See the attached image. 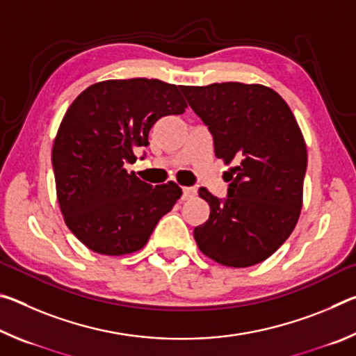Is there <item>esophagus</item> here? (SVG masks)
<instances>
[{"mask_svg":"<svg viewBox=\"0 0 356 356\" xmlns=\"http://www.w3.org/2000/svg\"><path fill=\"white\" fill-rule=\"evenodd\" d=\"M195 195H196V190L190 188V186H185L182 190V200H190V197H193Z\"/></svg>","mask_w":356,"mask_h":356,"instance_id":"34e87169","label":"esophagus"}]
</instances>
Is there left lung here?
I'll use <instances>...</instances> for the list:
<instances>
[{
	"instance_id": "left-lung-1",
	"label": "left lung",
	"mask_w": 356,
	"mask_h": 356,
	"mask_svg": "<svg viewBox=\"0 0 356 356\" xmlns=\"http://www.w3.org/2000/svg\"><path fill=\"white\" fill-rule=\"evenodd\" d=\"M191 110L213 136L227 171V197L206 188L209 220L195 227L207 257L243 268L265 261L291 236L303 202L306 144L291 108L262 84L180 86Z\"/></svg>"
}]
</instances>
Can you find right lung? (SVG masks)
I'll return each instance as SVG.
<instances>
[{"instance_id":"right-lung-1","label":"right lung","mask_w":356,"mask_h":356,"mask_svg":"<svg viewBox=\"0 0 356 356\" xmlns=\"http://www.w3.org/2000/svg\"><path fill=\"white\" fill-rule=\"evenodd\" d=\"M176 84L147 78L95 83L65 111L53 143L56 195L72 234L99 254L141 250L156 222L182 196L174 182L149 185L127 172L149 130L185 113Z\"/></svg>"}]
</instances>
